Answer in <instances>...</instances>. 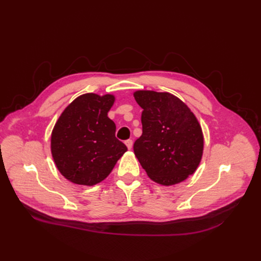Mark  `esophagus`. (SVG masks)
Segmentation results:
<instances>
[{"instance_id":"34e87169","label":"esophagus","mask_w":261,"mask_h":261,"mask_svg":"<svg viewBox=\"0 0 261 261\" xmlns=\"http://www.w3.org/2000/svg\"><path fill=\"white\" fill-rule=\"evenodd\" d=\"M125 144H126V146L128 147V149H131V148H132V146H133V142H132V140H127V141L125 142Z\"/></svg>"}]
</instances>
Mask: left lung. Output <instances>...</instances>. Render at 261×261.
<instances>
[{"label": "left lung", "instance_id": "left-lung-1", "mask_svg": "<svg viewBox=\"0 0 261 261\" xmlns=\"http://www.w3.org/2000/svg\"><path fill=\"white\" fill-rule=\"evenodd\" d=\"M143 109V134L133 145L134 154L152 181L170 186L193 174L201 162L204 139L190 109L167 92L136 91Z\"/></svg>", "mask_w": 261, "mask_h": 261}]
</instances>
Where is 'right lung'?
I'll list each match as a JSON object with an SVG mask.
<instances>
[{
    "label": "right lung",
    "mask_w": 261,
    "mask_h": 261,
    "mask_svg": "<svg viewBox=\"0 0 261 261\" xmlns=\"http://www.w3.org/2000/svg\"><path fill=\"white\" fill-rule=\"evenodd\" d=\"M115 97L111 94L80 95L55 125L50 150L66 180L93 186L110 174L127 147L115 138L116 126L108 117Z\"/></svg>",
    "instance_id": "obj_1"
}]
</instances>
